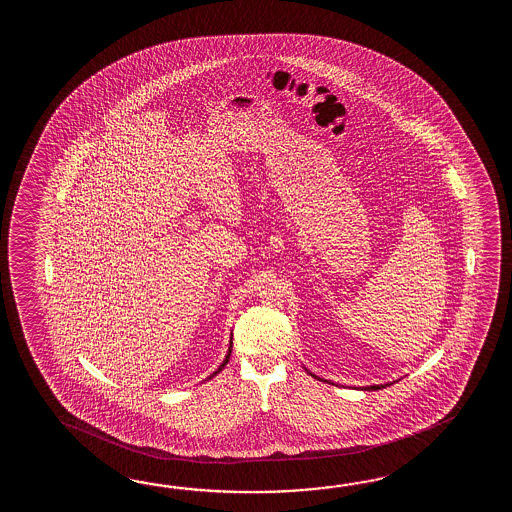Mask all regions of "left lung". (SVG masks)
<instances>
[{
	"mask_svg": "<svg viewBox=\"0 0 512 512\" xmlns=\"http://www.w3.org/2000/svg\"><path fill=\"white\" fill-rule=\"evenodd\" d=\"M309 373H311V371H309ZM311 375H313L315 379H318L315 373H311ZM390 384H392V382H390ZM390 384H373V386H364L362 390H368V392H371V390H382V388H386V386H390Z\"/></svg>",
	"mask_w": 512,
	"mask_h": 512,
	"instance_id": "1",
	"label": "left lung"
}]
</instances>
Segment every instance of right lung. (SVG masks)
<instances>
[{
  "label": "right lung",
  "instance_id": "obj_1",
  "mask_svg": "<svg viewBox=\"0 0 512 512\" xmlns=\"http://www.w3.org/2000/svg\"><path fill=\"white\" fill-rule=\"evenodd\" d=\"M230 351H232V340H230V348H229V351H227V357H225V360H223V362H221V364H219L218 370L214 371V373H212V375H210V377H207V379H212V377H214V375H218L219 371L223 370V368H225V366H227V362H229V359H230Z\"/></svg>",
  "mask_w": 512,
  "mask_h": 512
}]
</instances>
